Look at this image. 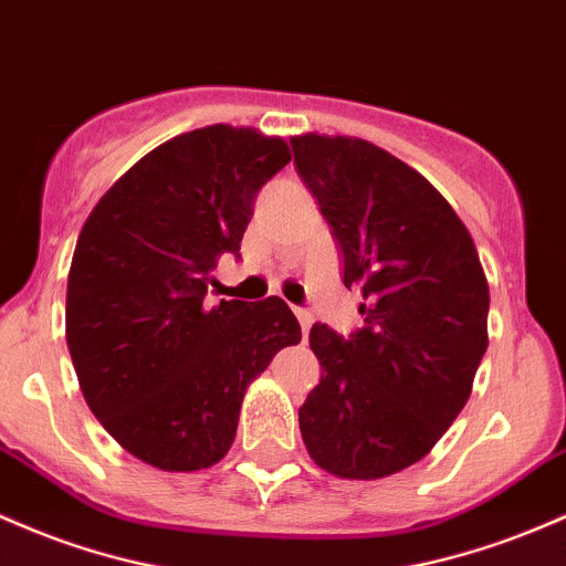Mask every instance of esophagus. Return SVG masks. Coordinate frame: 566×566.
I'll return each mask as SVG.
<instances>
[{
  "instance_id": "obj_1",
  "label": "esophagus",
  "mask_w": 566,
  "mask_h": 566,
  "mask_svg": "<svg viewBox=\"0 0 566 566\" xmlns=\"http://www.w3.org/2000/svg\"><path fill=\"white\" fill-rule=\"evenodd\" d=\"M295 316H297V322H301V331H303V335H306V333H308V327H312V322H314L312 312H306V308H295Z\"/></svg>"
}]
</instances>
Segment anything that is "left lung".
Masks as SVG:
<instances>
[{"instance_id": "left-lung-1", "label": "left lung", "mask_w": 566, "mask_h": 566, "mask_svg": "<svg viewBox=\"0 0 566 566\" xmlns=\"http://www.w3.org/2000/svg\"><path fill=\"white\" fill-rule=\"evenodd\" d=\"M357 284L363 327L308 333L319 384L297 411L322 470L374 481L419 462L468 402L486 354L489 284L468 228L443 196L354 136L290 139Z\"/></svg>"}]
</instances>
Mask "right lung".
I'll return each instance as SVG.
<instances>
[{
    "label": "right lung",
    "instance_id": "add662e5",
    "mask_svg": "<svg viewBox=\"0 0 566 566\" xmlns=\"http://www.w3.org/2000/svg\"><path fill=\"white\" fill-rule=\"evenodd\" d=\"M254 128L174 136L93 207L66 284V344L85 402L128 454L169 473L220 462L241 400L301 340L282 297L207 303L220 254L241 258L260 188L290 164Z\"/></svg>",
    "mask_w": 566,
    "mask_h": 566
}]
</instances>
